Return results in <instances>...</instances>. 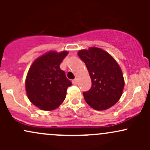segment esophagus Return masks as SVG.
I'll return each instance as SVG.
<instances>
[{
  "label": "esophagus",
  "instance_id": "1",
  "mask_svg": "<svg viewBox=\"0 0 150 150\" xmlns=\"http://www.w3.org/2000/svg\"><path fill=\"white\" fill-rule=\"evenodd\" d=\"M72 82H73V85H77V79H75V80H73V81H72Z\"/></svg>",
  "mask_w": 150,
  "mask_h": 150
}]
</instances>
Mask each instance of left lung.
<instances>
[{
    "label": "left lung",
    "mask_w": 150,
    "mask_h": 150,
    "mask_svg": "<svg viewBox=\"0 0 150 150\" xmlns=\"http://www.w3.org/2000/svg\"><path fill=\"white\" fill-rule=\"evenodd\" d=\"M78 56L88 70L92 87L84 92V99L94 109L102 111L119 100L124 87L123 73L109 53L97 47L81 50Z\"/></svg>",
    "instance_id": "1"
}]
</instances>
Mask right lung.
I'll use <instances>...</instances> for the list:
<instances>
[{
  "instance_id": "1",
  "label": "right lung",
  "mask_w": 150,
  "mask_h": 150,
  "mask_svg": "<svg viewBox=\"0 0 150 150\" xmlns=\"http://www.w3.org/2000/svg\"><path fill=\"white\" fill-rule=\"evenodd\" d=\"M68 51H50L38 58L31 65L25 86L31 102L40 109L51 111L62 104L72 82L60 64Z\"/></svg>"
}]
</instances>
